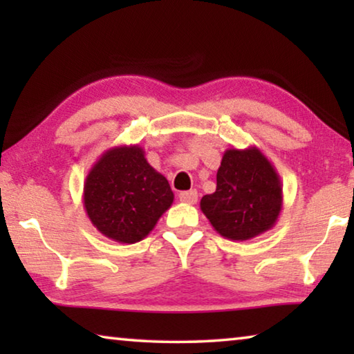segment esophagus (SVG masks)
<instances>
[{
	"label": "esophagus",
	"instance_id": "34e87169",
	"mask_svg": "<svg viewBox=\"0 0 354 354\" xmlns=\"http://www.w3.org/2000/svg\"><path fill=\"white\" fill-rule=\"evenodd\" d=\"M179 200L183 203H187V205H195L198 201V192L196 190H184L179 194Z\"/></svg>",
	"mask_w": 354,
	"mask_h": 354
}]
</instances>
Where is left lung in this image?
<instances>
[{
  "label": "left lung",
  "instance_id": "8db88e82",
  "mask_svg": "<svg viewBox=\"0 0 354 354\" xmlns=\"http://www.w3.org/2000/svg\"><path fill=\"white\" fill-rule=\"evenodd\" d=\"M200 207L214 230L230 241H250L272 230L283 209V185L259 148L226 149L217 171V189Z\"/></svg>",
  "mask_w": 354,
  "mask_h": 354
}]
</instances>
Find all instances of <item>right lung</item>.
<instances>
[{
  "mask_svg": "<svg viewBox=\"0 0 354 354\" xmlns=\"http://www.w3.org/2000/svg\"><path fill=\"white\" fill-rule=\"evenodd\" d=\"M173 198L169 181L148 164L143 148L122 145L109 148L93 164L82 203L101 234L136 243L153 231Z\"/></svg>",
  "mask_w": 354,
  "mask_h": 354,
  "instance_id": "1",
  "label": "right lung"
}]
</instances>
